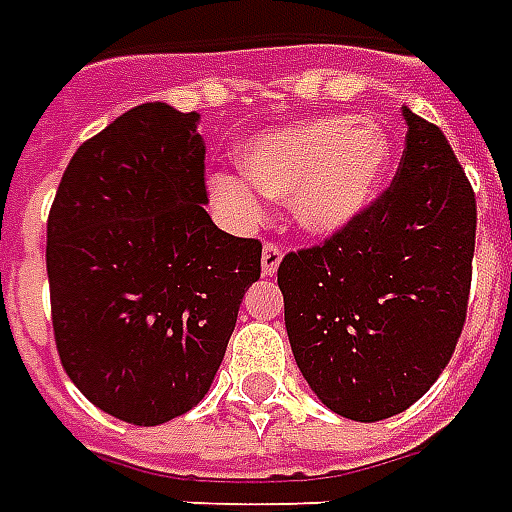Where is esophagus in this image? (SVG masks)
<instances>
[{
	"mask_svg": "<svg viewBox=\"0 0 512 512\" xmlns=\"http://www.w3.org/2000/svg\"><path fill=\"white\" fill-rule=\"evenodd\" d=\"M283 259V248L278 242H264V251H261V272L264 275H275Z\"/></svg>",
	"mask_w": 512,
	"mask_h": 512,
	"instance_id": "obj_1",
	"label": "esophagus"
}]
</instances>
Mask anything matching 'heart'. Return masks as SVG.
I'll use <instances>...</instances> for the list:
<instances>
[{
  "label": "heart",
  "mask_w": 512,
  "mask_h": 512,
  "mask_svg": "<svg viewBox=\"0 0 512 512\" xmlns=\"http://www.w3.org/2000/svg\"><path fill=\"white\" fill-rule=\"evenodd\" d=\"M386 132L370 118L326 115L259 134L242 151V175H215L210 191L234 221L259 224L267 199H288L302 229L332 234L367 207L386 172Z\"/></svg>",
  "instance_id": "b5f03b06"
}]
</instances>
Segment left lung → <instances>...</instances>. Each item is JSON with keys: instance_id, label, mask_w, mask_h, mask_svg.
Segmentation results:
<instances>
[{"instance_id": "obj_1", "label": "left lung", "mask_w": 512, "mask_h": 512, "mask_svg": "<svg viewBox=\"0 0 512 512\" xmlns=\"http://www.w3.org/2000/svg\"><path fill=\"white\" fill-rule=\"evenodd\" d=\"M402 115L405 153L391 186L278 267L299 370L329 410L361 424L424 397L470 302L475 191L440 126L407 107Z\"/></svg>"}]
</instances>
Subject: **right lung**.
Segmentation results:
<instances>
[{"label":"right lung","instance_id":"obj_1","mask_svg":"<svg viewBox=\"0 0 512 512\" xmlns=\"http://www.w3.org/2000/svg\"><path fill=\"white\" fill-rule=\"evenodd\" d=\"M197 113L132 107L69 159L48 215L56 351L99 410L156 426L205 397L261 242L213 224Z\"/></svg>","mask_w":512,"mask_h":512}]
</instances>
